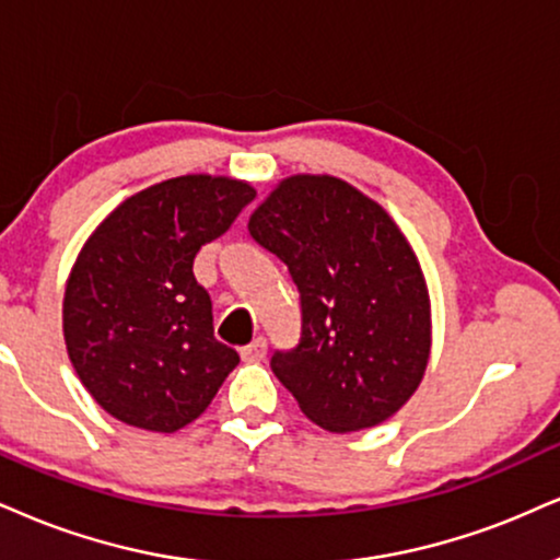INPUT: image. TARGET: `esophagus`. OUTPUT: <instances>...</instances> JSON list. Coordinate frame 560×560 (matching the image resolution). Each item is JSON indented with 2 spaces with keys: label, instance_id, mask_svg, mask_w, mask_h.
I'll use <instances>...</instances> for the list:
<instances>
[{
  "label": "esophagus",
  "instance_id": "esophagus-1",
  "mask_svg": "<svg viewBox=\"0 0 560 560\" xmlns=\"http://www.w3.org/2000/svg\"><path fill=\"white\" fill-rule=\"evenodd\" d=\"M265 355H267V340L261 335L254 337V340L248 342L246 348H241V358H244L246 363H257Z\"/></svg>",
  "mask_w": 560,
  "mask_h": 560
}]
</instances>
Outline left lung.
I'll return each instance as SVG.
<instances>
[{"label": "left lung", "instance_id": "obj_1", "mask_svg": "<svg viewBox=\"0 0 560 560\" xmlns=\"http://www.w3.org/2000/svg\"><path fill=\"white\" fill-rule=\"evenodd\" d=\"M301 293V340L275 376L324 431L384 423L418 389L431 355L423 269L395 220L335 176H291L248 218Z\"/></svg>", "mask_w": 560, "mask_h": 560}]
</instances>
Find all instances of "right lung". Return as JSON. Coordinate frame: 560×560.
<instances>
[{
	"mask_svg": "<svg viewBox=\"0 0 560 560\" xmlns=\"http://www.w3.org/2000/svg\"><path fill=\"white\" fill-rule=\"evenodd\" d=\"M257 197L246 182L191 174L124 199L85 241L65 291V342L108 416L174 433L202 416L238 353L215 340L197 252Z\"/></svg>",
	"mask_w": 560,
	"mask_h": 560,
	"instance_id": "1",
	"label": "right lung"
}]
</instances>
